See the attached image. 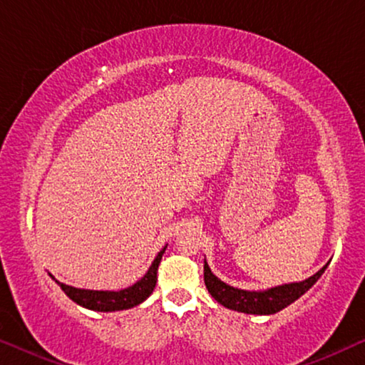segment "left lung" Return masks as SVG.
I'll use <instances>...</instances> for the list:
<instances>
[{
	"instance_id": "8db88e82",
	"label": "left lung",
	"mask_w": 365,
	"mask_h": 365,
	"mask_svg": "<svg viewBox=\"0 0 365 365\" xmlns=\"http://www.w3.org/2000/svg\"><path fill=\"white\" fill-rule=\"evenodd\" d=\"M329 262L321 271L307 277L306 281L282 284V286L266 289V291H244V289L232 287L222 282L221 279L214 276L211 267L204 261V284H206L209 294L221 306L231 309V311L256 314V316H271V314H276L282 311L284 307L291 306L294 301L304 296L317 282V279L322 276Z\"/></svg>"
}]
</instances>
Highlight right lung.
Segmentation results:
<instances>
[{
  "mask_svg": "<svg viewBox=\"0 0 365 365\" xmlns=\"http://www.w3.org/2000/svg\"><path fill=\"white\" fill-rule=\"evenodd\" d=\"M166 247L168 244L158 252V256L153 261L151 266H149L148 272L144 274L136 284H133V286H129L126 289H121V291H91V289H78L56 281L53 274H49V276H51L53 281L63 289L64 294H66L73 302L79 304V306L98 312L124 311V309L139 306V304L146 301V299L153 294L158 282L159 262H161Z\"/></svg>",
  "mask_w": 365,
  "mask_h": 365,
  "instance_id": "add662e5",
  "label": "right lung"
}]
</instances>
